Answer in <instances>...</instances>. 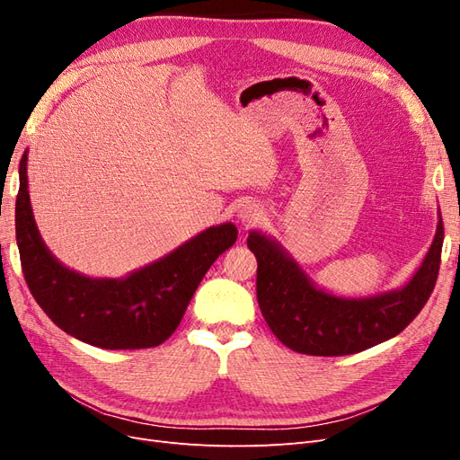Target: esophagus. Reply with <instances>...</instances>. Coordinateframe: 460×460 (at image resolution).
Returning <instances> with one entry per match:
<instances>
[{
	"instance_id": "obj_1",
	"label": "esophagus",
	"mask_w": 460,
	"mask_h": 460,
	"mask_svg": "<svg viewBox=\"0 0 460 460\" xmlns=\"http://www.w3.org/2000/svg\"><path fill=\"white\" fill-rule=\"evenodd\" d=\"M235 217H238V222L242 226H253L261 220L262 211L261 207L253 201H243L238 205V211H235Z\"/></svg>"
}]
</instances>
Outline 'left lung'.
I'll return each mask as SVG.
<instances>
[{"label":"left lung","mask_w":460,"mask_h":460,"mask_svg":"<svg viewBox=\"0 0 460 460\" xmlns=\"http://www.w3.org/2000/svg\"><path fill=\"white\" fill-rule=\"evenodd\" d=\"M441 215L434 242L409 282L370 297H341L318 288L282 243L259 230L247 247L257 257V299L274 336L303 355L340 357L395 338L422 311L439 272Z\"/></svg>","instance_id":"left-lung-1"}]
</instances>
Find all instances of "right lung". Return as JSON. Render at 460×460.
<instances>
[{
    "label": "right lung",
    "instance_id": "1",
    "mask_svg": "<svg viewBox=\"0 0 460 460\" xmlns=\"http://www.w3.org/2000/svg\"><path fill=\"white\" fill-rule=\"evenodd\" d=\"M29 151L19 164L15 230L24 280L63 332L102 349H147L169 340L211 264L238 240L222 222L122 278H92L65 267L44 243L32 215Z\"/></svg>",
    "mask_w": 460,
    "mask_h": 460
}]
</instances>
